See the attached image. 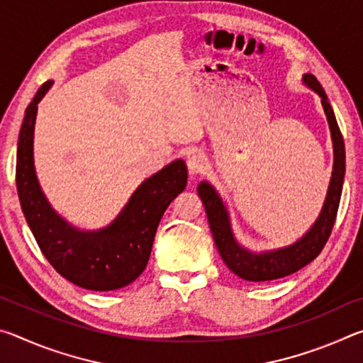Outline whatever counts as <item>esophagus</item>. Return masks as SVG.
I'll list each match as a JSON object with an SVG mask.
<instances>
[{
	"instance_id": "1",
	"label": "esophagus",
	"mask_w": 363,
	"mask_h": 363,
	"mask_svg": "<svg viewBox=\"0 0 363 363\" xmlns=\"http://www.w3.org/2000/svg\"><path fill=\"white\" fill-rule=\"evenodd\" d=\"M206 168V160L205 155L200 152H190L187 155V169L190 176H196L203 173Z\"/></svg>"
}]
</instances>
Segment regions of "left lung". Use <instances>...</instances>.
I'll list each match as a JSON object with an SVG mask.
<instances>
[{"mask_svg": "<svg viewBox=\"0 0 363 363\" xmlns=\"http://www.w3.org/2000/svg\"><path fill=\"white\" fill-rule=\"evenodd\" d=\"M303 82L320 96L325 115H327L330 125L331 140H333L335 150L333 173H331L327 199H325L320 216L317 218L315 224L307 230L306 235L299 238L298 242L290 245V247L272 251H262V253H253V251L240 247L235 240L230 229L229 213H227L225 205L223 203V200H220V196L211 184L200 182L199 186V195L205 205L208 223H210V229L219 255L225 262V266L243 280L269 281L294 274L296 270L303 269L320 255L325 243L328 242L331 230H333L342 192L344 171H346L344 139L335 118L333 108L330 106L328 97L325 94L322 84L317 82L314 75H309V73L303 77Z\"/></svg>", "mask_w": 363, "mask_h": 363, "instance_id": "left-lung-1", "label": "left lung"}]
</instances>
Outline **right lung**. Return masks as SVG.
<instances>
[{
  "instance_id": "add662e5",
  "label": "right lung",
  "mask_w": 363,
  "mask_h": 363,
  "mask_svg": "<svg viewBox=\"0 0 363 363\" xmlns=\"http://www.w3.org/2000/svg\"><path fill=\"white\" fill-rule=\"evenodd\" d=\"M51 84L43 83L28 104L17 143L16 184L23 216L41 253L64 279L86 290H118L144 272L160 219L187 186V167L174 160L145 179L104 229L84 232L73 227L48 203L35 174L36 110Z\"/></svg>"
}]
</instances>
